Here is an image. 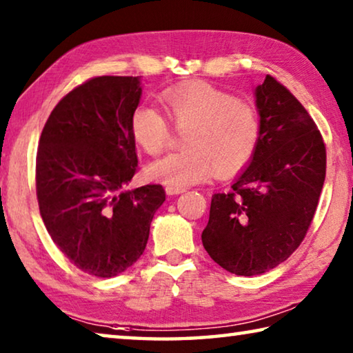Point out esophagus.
I'll list each match as a JSON object with an SVG mask.
<instances>
[{"mask_svg":"<svg viewBox=\"0 0 353 353\" xmlns=\"http://www.w3.org/2000/svg\"><path fill=\"white\" fill-rule=\"evenodd\" d=\"M184 188H176V186H165V194L167 195H178L184 192Z\"/></svg>","mask_w":353,"mask_h":353,"instance_id":"34e87169","label":"esophagus"}]
</instances>
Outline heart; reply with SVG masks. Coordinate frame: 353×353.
<instances>
[{"label":"heart","instance_id":"b5f03b06","mask_svg":"<svg viewBox=\"0 0 353 353\" xmlns=\"http://www.w3.org/2000/svg\"><path fill=\"white\" fill-rule=\"evenodd\" d=\"M165 111L173 125L186 132V150L167 154L147 167V175L169 186H189L217 170L231 176L251 163L261 141V119L250 102L209 83H190L163 92ZM130 130L148 154L163 153L170 144L167 117L152 105L136 107Z\"/></svg>","mask_w":353,"mask_h":353}]
</instances>
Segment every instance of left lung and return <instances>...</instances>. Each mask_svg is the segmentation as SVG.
Wrapping results in <instances>:
<instances>
[{
	"mask_svg": "<svg viewBox=\"0 0 353 353\" xmlns=\"http://www.w3.org/2000/svg\"><path fill=\"white\" fill-rule=\"evenodd\" d=\"M261 141L226 194H214L201 234L208 254L237 276L276 268L304 240L325 180V145L302 103L274 77L256 88Z\"/></svg>",
	"mask_w": 353,
	"mask_h": 353,
	"instance_id": "1",
	"label": "left lung"
}]
</instances>
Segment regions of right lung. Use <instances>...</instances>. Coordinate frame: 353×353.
Returning a JSON list of instances; mask_svg holds the SVG:
<instances>
[{
  "instance_id": "1",
  "label": "right lung",
  "mask_w": 353,
  "mask_h": 353,
  "mask_svg": "<svg viewBox=\"0 0 353 353\" xmlns=\"http://www.w3.org/2000/svg\"><path fill=\"white\" fill-rule=\"evenodd\" d=\"M139 77H92L55 105L37 152L40 214L52 242L79 270L113 277L145 250L159 184L123 190L138 169L130 119Z\"/></svg>"
}]
</instances>
